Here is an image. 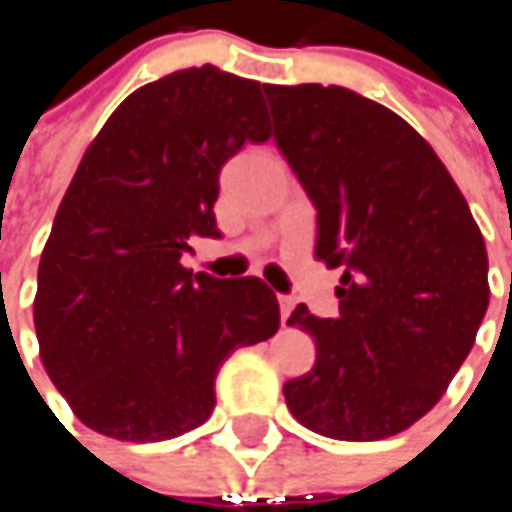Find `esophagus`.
Listing matches in <instances>:
<instances>
[{
  "mask_svg": "<svg viewBox=\"0 0 512 512\" xmlns=\"http://www.w3.org/2000/svg\"><path fill=\"white\" fill-rule=\"evenodd\" d=\"M278 308H281V320L287 323V317H290L293 308H296V299H293V296H278Z\"/></svg>",
  "mask_w": 512,
  "mask_h": 512,
  "instance_id": "34e87169",
  "label": "esophagus"
}]
</instances>
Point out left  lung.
I'll use <instances>...</instances> for the list:
<instances>
[{"instance_id":"left-lung-1","label":"left lung","mask_w":512,"mask_h":512,"mask_svg":"<svg viewBox=\"0 0 512 512\" xmlns=\"http://www.w3.org/2000/svg\"><path fill=\"white\" fill-rule=\"evenodd\" d=\"M275 145L317 207V257L341 266L338 317L299 305L317 344L284 400L308 430L373 442L424 418L474 347L489 305L480 228L436 151L341 85H263Z\"/></svg>"}]
</instances>
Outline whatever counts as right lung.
<instances>
[{
    "instance_id": "1",
    "label": "right lung",
    "mask_w": 512,
    "mask_h": 512,
    "mask_svg": "<svg viewBox=\"0 0 512 512\" xmlns=\"http://www.w3.org/2000/svg\"><path fill=\"white\" fill-rule=\"evenodd\" d=\"M260 82L213 64L133 91L85 151L38 266L35 332L76 418L121 442L204 424L216 373L237 347L278 332L255 278L192 275L180 257L219 237V171L266 142Z\"/></svg>"
}]
</instances>
